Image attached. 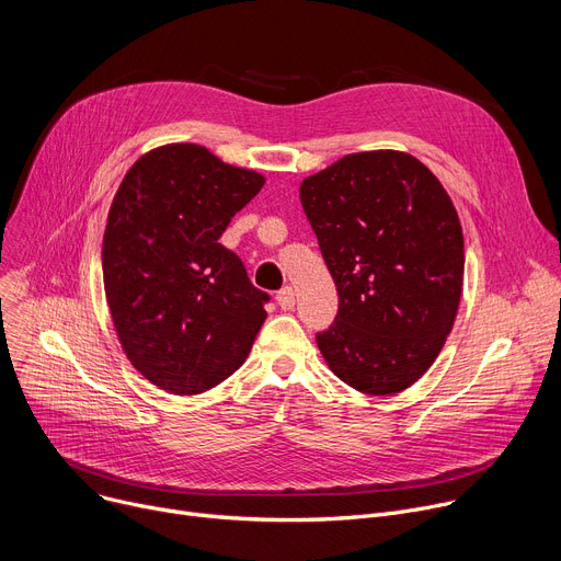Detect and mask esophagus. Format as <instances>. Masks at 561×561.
<instances>
[{
  "label": "esophagus",
  "instance_id": "esophagus-1",
  "mask_svg": "<svg viewBox=\"0 0 561 561\" xmlns=\"http://www.w3.org/2000/svg\"><path fill=\"white\" fill-rule=\"evenodd\" d=\"M276 304L280 306V310H291L294 308V289L291 287H283L276 291Z\"/></svg>",
  "mask_w": 561,
  "mask_h": 561
}]
</instances>
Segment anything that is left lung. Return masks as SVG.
<instances>
[{
    "instance_id": "8db88e82",
    "label": "left lung",
    "mask_w": 561,
    "mask_h": 561,
    "mask_svg": "<svg viewBox=\"0 0 561 561\" xmlns=\"http://www.w3.org/2000/svg\"><path fill=\"white\" fill-rule=\"evenodd\" d=\"M300 204L339 294L332 325L317 334L321 355L362 393L409 389L460 304L465 242L447 191L415 157L373 150L304 180Z\"/></svg>"
}]
</instances>
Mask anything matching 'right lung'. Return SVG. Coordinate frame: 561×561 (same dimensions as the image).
<instances>
[{
  "mask_svg": "<svg viewBox=\"0 0 561 561\" xmlns=\"http://www.w3.org/2000/svg\"><path fill=\"white\" fill-rule=\"evenodd\" d=\"M265 178L195 144L144 154L123 178L103 236V280L121 346L159 389L195 396L236 373L270 294L220 244Z\"/></svg>",
  "mask_w": 561,
  "mask_h": 561,
  "instance_id": "obj_1",
  "label": "right lung"
}]
</instances>
